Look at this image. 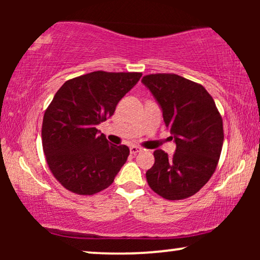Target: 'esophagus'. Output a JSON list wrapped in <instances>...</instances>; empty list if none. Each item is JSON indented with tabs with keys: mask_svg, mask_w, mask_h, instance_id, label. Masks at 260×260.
I'll return each instance as SVG.
<instances>
[{
	"mask_svg": "<svg viewBox=\"0 0 260 260\" xmlns=\"http://www.w3.org/2000/svg\"><path fill=\"white\" fill-rule=\"evenodd\" d=\"M141 151V148L140 147H135V145H133V147H130V154L133 155H136L137 152Z\"/></svg>",
	"mask_w": 260,
	"mask_h": 260,
	"instance_id": "obj_1",
	"label": "esophagus"
}]
</instances>
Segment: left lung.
<instances>
[{
	"label": "left lung",
	"mask_w": 260,
	"mask_h": 260,
	"mask_svg": "<svg viewBox=\"0 0 260 260\" xmlns=\"http://www.w3.org/2000/svg\"><path fill=\"white\" fill-rule=\"evenodd\" d=\"M161 106L176 150L172 157L155 150L145 176L149 187L167 200L198 193L214 174L223 143L222 118L202 85L174 73L148 74L142 79Z\"/></svg>",
	"instance_id": "left-lung-1"
}]
</instances>
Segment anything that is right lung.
Segmentation results:
<instances>
[{"instance_id": "right-lung-1", "label": "right lung", "mask_w": 260, "mask_h": 260, "mask_svg": "<svg viewBox=\"0 0 260 260\" xmlns=\"http://www.w3.org/2000/svg\"><path fill=\"white\" fill-rule=\"evenodd\" d=\"M142 77L140 72L95 71L67 80L46 109L42 148L48 168L67 190L93 195L113 182L130 154L109 143L98 124Z\"/></svg>"}]
</instances>
